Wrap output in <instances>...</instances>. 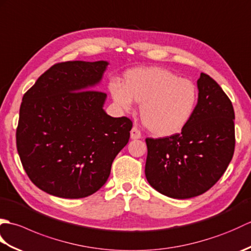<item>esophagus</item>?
<instances>
[{
    "label": "esophagus",
    "instance_id": "esophagus-1",
    "mask_svg": "<svg viewBox=\"0 0 251 251\" xmlns=\"http://www.w3.org/2000/svg\"><path fill=\"white\" fill-rule=\"evenodd\" d=\"M130 138L131 139H139V138H141V132L137 127H132V129L130 130Z\"/></svg>",
    "mask_w": 251,
    "mask_h": 251
}]
</instances>
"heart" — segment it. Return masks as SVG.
<instances>
[{"instance_id":"heart-1","label":"heart","mask_w":251,"mask_h":251,"mask_svg":"<svg viewBox=\"0 0 251 251\" xmlns=\"http://www.w3.org/2000/svg\"><path fill=\"white\" fill-rule=\"evenodd\" d=\"M112 99L120 109L130 111L132 101L140 104V117L157 137H170L189 124L197 104L195 84L158 67L136 68L127 71L123 85L110 84Z\"/></svg>"}]
</instances>
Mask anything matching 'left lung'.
I'll use <instances>...</instances> for the list:
<instances>
[{
  "label": "left lung",
  "mask_w": 251,
  "mask_h": 251,
  "mask_svg": "<svg viewBox=\"0 0 251 251\" xmlns=\"http://www.w3.org/2000/svg\"><path fill=\"white\" fill-rule=\"evenodd\" d=\"M197 88L194 114L180 134L146 139L148 182L173 199H191L214 186L226 170L235 148L231 100L205 73L197 79Z\"/></svg>",
  "instance_id": "8db88e82"
}]
</instances>
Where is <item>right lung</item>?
<instances>
[{
  "instance_id": "1",
  "label": "right lung",
  "mask_w": 251,
  "mask_h": 251,
  "mask_svg": "<svg viewBox=\"0 0 251 251\" xmlns=\"http://www.w3.org/2000/svg\"><path fill=\"white\" fill-rule=\"evenodd\" d=\"M108 65L56 63L24 95L17 151L30 180L46 193L62 199L94 194L129 140L131 121L106 114V94L94 90Z\"/></svg>"
}]
</instances>
